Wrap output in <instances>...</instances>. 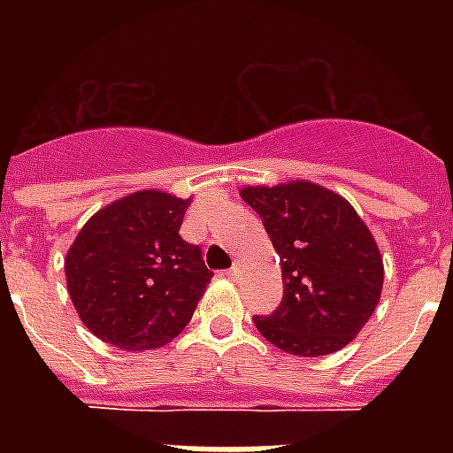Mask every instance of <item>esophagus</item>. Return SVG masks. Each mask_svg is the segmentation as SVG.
Segmentation results:
<instances>
[{"mask_svg":"<svg viewBox=\"0 0 453 453\" xmlns=\"http://www.w3.org/2000/svg\"><path fill=\"white\" fill-rule=\"evenodd\" d=\"M223 275H226V277H237V275H240V268H237V265H233V268L226 270Z\"/></svg>","mask_w":453,"mask_h":453,"instance_id":"34e87169","label":"esophagus"}]
</instances>
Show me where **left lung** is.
Listing matches in <instances>:
<instances>
[{"label":"left lung","instance_id":"8db88e82","mask_svg":"<svg viewBox=\"0 0 453 453\" xmlns=\"http://www.w3.org/2000/svg\"><path fill=\"white\" fill-rule=\"evenodd\" d=\"M282 265L284 298L254 317L261 336L298 357L341 350L369 322L383 291V256L372 230L338 192L312 180L244 185Z\"/></svg>","mask_w":453,"mask_h":453}]
</instances>
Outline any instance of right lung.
I'll list each match as a JSON object with an SVG mask.
<instances>
[{
  "label": "right lung",
  "mask_w": 453,
  "mask_h": 453,
  "mask_svg": "<svg viewBox=\"0 0 453 453\" xmlns=\"http://www.w3.org/2000/svg\"><path fill=\"white\" fill-rule=\"evenodd\" d=\"M190 197L138 190L103 206L67 249L65 282L94 336L119 350L162 348L188 326L206 284L202 251L178 234Z\"/></svg>",
  "instance_id": "obj_1"
}]
</instances>
